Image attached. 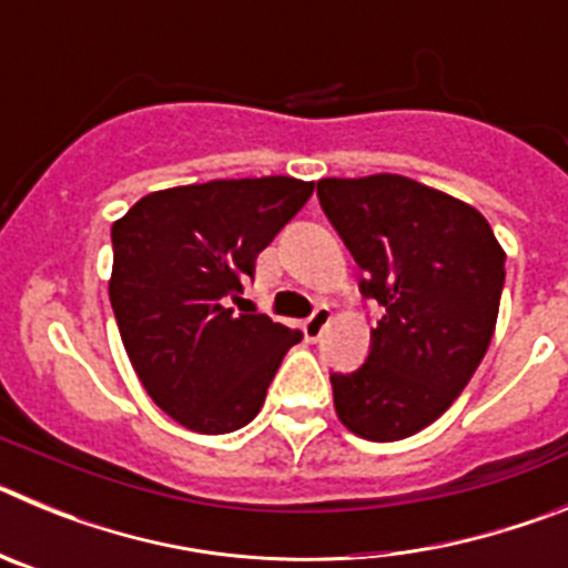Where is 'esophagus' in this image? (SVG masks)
I'll list each match as a JSON object with an SVG mask.
<instances>
[{
  "label": "esophagus",
  "mask_w": 568,
  "mask_h": 568,
  "mask_svg": "<svg viewBox=\"0 0 568 568\" xmlns=\"http://www.w3.org/2000/svg\"><path fill=\"white\" fill-rule=\"evenodd\" d=\"M329 321H333V310H329V307L315 310V313L310 315L307 321H304V327H301V329H304V338L313 341V344H315V341L324 335V329L329 327Z\"/></svg>",
  "instance_id": "esophagus-1"
}]
</instances>
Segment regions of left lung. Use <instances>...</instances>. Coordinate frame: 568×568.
<instances>
[{"label":"left lung","instance_id":"8db88e82","mask_svg":"<svg viewBox=\"0 0 568 568\" xmlns=\"http://www.w3.org/2000/svg\"><path fill=\"white\" fill-rule=\"evenodd\" d=\"M318 199L364 270V298L384 307L364 364L329 375L335 413L358 438H409L453 406L484 361L506 253L471 204L406 175L321 179Z\"/></svg>","mask_w":568,"mask_h":568}]
</instances>
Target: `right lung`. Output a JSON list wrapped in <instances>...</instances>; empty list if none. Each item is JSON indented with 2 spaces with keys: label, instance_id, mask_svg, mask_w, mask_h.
I'll list each match as a JSON object with an SVG mask.
<instances>
[{
  "label": "right lung",
  "instance_id": "obj_1",
  "mask_svg": "<svg viewBox=\"0 0 568 568\" xmlns=\"http://www.w3.org/2000/svg\"><path fill=\"white\" fill-rule=\"evenodd\" d=\"M293 175L155 190L113 222L110 304L135 375L159 409L202 435L258 415L301 333L235 313L255 258L313 195Z\"/></svg>",
  "mask_w": 568,
  "mask_h": 568
}]
</instances>
